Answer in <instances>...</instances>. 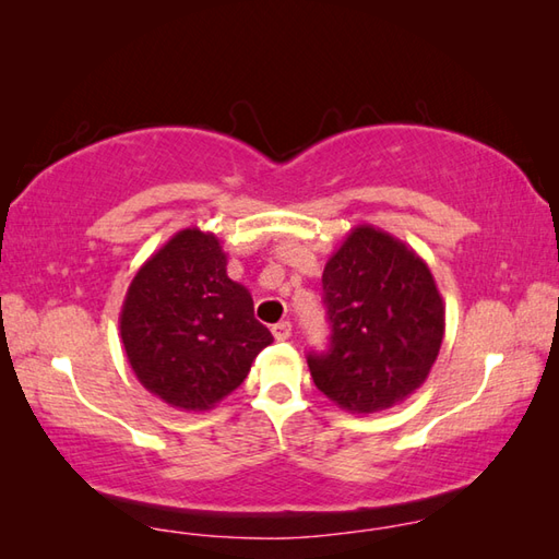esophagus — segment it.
<instances>
[{
  "label": "esophagus",
  "mask_w": 559,
  "mask_h": 559,
  "mask_svg": "<svg viewBox=\"0 0 559 559\" xmlns=\"http://www.w3.org/2000/svg\"><path fill=\"white\" fill-rule=\"evenodd\" d=\"M271 334L276 341H288L293 336V324L290 322H278L276 326L271 329Z\"/></svg>",
  "instance_id": "esophagus-1"
}]
</instances>
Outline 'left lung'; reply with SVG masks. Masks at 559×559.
<instances>
[{
    "label": "left lung",
    "mask_w": 559,
    "mask_h": 559,
    "mask_svg": "<svg viewBox=\"0 0 559 559\" xmlns=\"http://www.w3.org/2000/svg\"><path fill=\"white\" fill-rule=\"evenodd\" d=\"M331 343L307 355L317 389L358 415L406 401L430 374L444 338V302L415 249L355 225L324 266Z\"/></svg>",
    "instance_id": "1"
}]
</instances>
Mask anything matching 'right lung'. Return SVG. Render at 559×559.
I'll return each mask as SVG.
<instances>
[{
    "label": "right lung",
    "instance_id": "right-lung-1",
    "mask_svg": "<svg viewBox=\"0 0 559 559\" xmlns=\"http://www.w3.org/2000/svg\"><path fill=\"white\" fill-rule=\"evenodd\" d=\"M213 233L185 228L151 254L127 288L120 336L136 379L180 411H211L245 382L273 341L252 295L228 278Z\"/></svg>",
    "mask_w": 559,
    "mask_h": 559
}]
</instances>
